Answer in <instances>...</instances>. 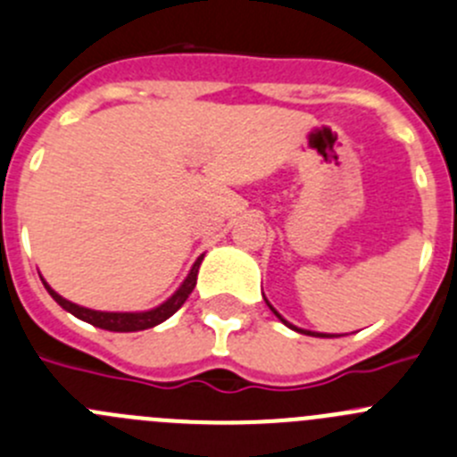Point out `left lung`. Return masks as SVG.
<instances>
[{"label":"left lung","mask_w":457,"mask_h":457,"mask_svg":"<svg viewBox=\"0 0 457 457\" xmlns=\"http://www.w3.org/2000/svg\"><path fill=\"white\" fill-rule=\"evenodd\" d=\"M268 306H270V304H268ZM270 309H272V306H270ZM272 313H275V315H277V318H279V320H281V322H284V325H288L287 320L281 318V315H279V313H277V311H275V309H272ZM288 327H291V329H295V331H302V329H297V327H293V325H288ZM302 334H311V336H318V338H331V336H325V334H313V331H302Z\"/></svg>","instance_id":"obj_1"}]
</instances>
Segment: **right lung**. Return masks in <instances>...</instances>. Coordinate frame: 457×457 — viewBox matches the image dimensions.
Instances as JSON below:
<instances>
[{
	"label": "right lung",
	"mask_w": 457,
	"mask_h": 457,
	"mask_svg": "<svg viewBox=\"0 0 457 457\" xmlns=\"http://www.w3.org/2000/svg\"><path fill=\"white\" fill-rule=\"evenodd\" d=\"M200 262H203V257L194 263V268H191V272L187 275V279L182 281V287L178 288V291L173 293V295H170L164 304H160L157 309L144 311V313H105V311L85 309V306H79V304H74V302H70V300H65V297L58 295V293H55L54 288L46 284V281H42V284H45V288L49 291V295L54 297V300L58 302L62 309L70 311L71 315H76V318L85 320V322H89V325H94V327H99V329L121 331V334H126V331L151 329V327L160 325V322H164L166 318H170V315L176 313V311L185 304L187 297L191 295V291H194L195 279H198Z\"/></svg>",
	"instance_id": "1"
}]
</instances>
